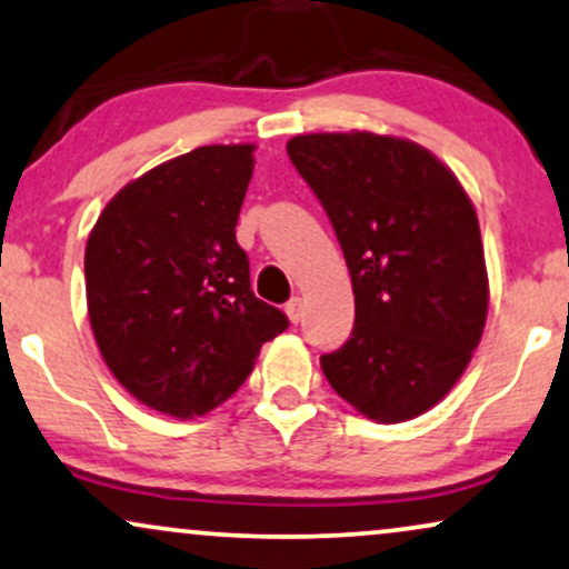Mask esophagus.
Masks as SVG:
<instances>
[{
  "instance_id": "1",
  "label": "esophagus",
  "mask_w": 569,
  "mask_h": 569,
  "mask_svg": "<svg viewBox=\"0 0 569 569\" xmlns=\"http://www.w3.org/2000/svg\"><path fill=\"white\" fill-rule=\"evenodd\" d=\"M284 313H287V319H290V323H300L302 313H306V302H302V298H292L284 306Z\"/></svg>"
}]
</instances>
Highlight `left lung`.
<instances>
[{
	"label": "left lung",
	"instance_id": "obj_1",
	"mask_svg": "<svg viewBox=\"0 0 569 569\" xmlns=\"http://www.w3.org/2000/svg\"><path fill=\"white\" fill-rule=\"evenodd\" d=\"M287 153L329 213L356 295V329L321 356L323 376L376 423L423 416L460 381L489 313L473 201L400 136L308 132Z\"/></svg>",
	"mask_w": 569,
	"mask_h": 569
}]
</instances>
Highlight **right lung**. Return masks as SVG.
Wrapping results in <instances>:
<instances>
[{"label":"right lung","mask_w":569,"mask_h":569,"mask_svg":"<svg viewBox=\"0 0 569 569\" xmlns=\"http://www.w3.org/2000/svg\"><path fill=\"white\" fill-rule=\"evenodd\" d=\"M253 143L201 146L114 193L86 242L101 358L146 408L188 420L238 392L287 319L250 290L234 240Z\"/></svg>","instance_id":"add662e5"}]
</instances>
